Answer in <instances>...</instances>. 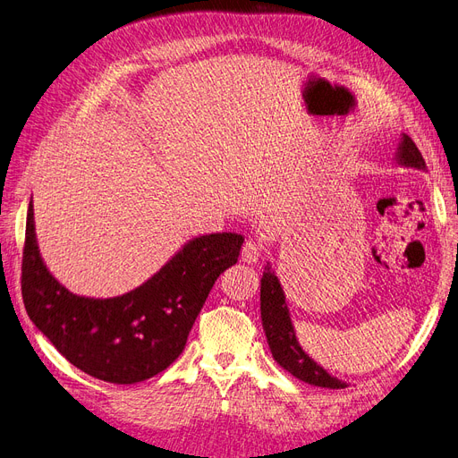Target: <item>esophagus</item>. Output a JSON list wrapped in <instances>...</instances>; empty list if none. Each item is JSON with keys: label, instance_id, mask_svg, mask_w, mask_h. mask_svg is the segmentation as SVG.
I'll list each match as a JSON object with an SVG mask.
<instances>
[{"label": "esophagus", "instance_id": "esophagus-1", "mask_svg": "<svg viewBox=\"0 0 458 458\" xmlns=\"http://www.w3.org/2000/svg\"><path fill=\"white\" fill-rule=\"evenodd\" d=\"M262 257V245L257 242H247L242 249V260L247 264H255Z\"/></svg>", "mask_w": 458, "mask_h": 458}]
</instances>
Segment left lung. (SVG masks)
<instances>
[{
	"label": "left lung",
	"mask_w": 458,
	"mask_h": 458,
	"mask_svg": "<svg viewBox=\"0 0 458 458\" xmlns=\"http://www.w3.org/2000/svg\"><path fill=\"white\" fill-rule=\"evenodd\" d=\"M394 160L402 167H413L425 172L427 164L419 152L417 145L411 141L410 135L402 133L394 152ZM260 315L262 327L266 332V340L272 351L276 362L284 368L289 374L298 377L303 383L325 388H345L347 383L330 376L328 371L317 364L310 354L301 349L296 330L291 320V311L286 306L284 291L272 264L266 262L264 276L260 284Z\"/></svg>",
	"instance_id": "obj_1"
}]
</instances>
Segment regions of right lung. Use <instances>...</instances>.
<instances>
[{
	"mask_svg": "<svg viewBox=\"0 0 458 458\" xmlns=\"http://www.w3.org/2000/svg\"><path fill=\"white\" fill-rule=\"evenodd\" d=\"M242 233L186 242L138 289L114 298L79 296L48 272L28 208L22 298L31 323L58 352L96 379L133 385L160 374L186 345L218 276L238 262Z\"/></svg>",
	"mask_w": 458,
	"mask_h": 458,
	"instance_id": "1",
	"label": "right lung"
}]
</instances>
